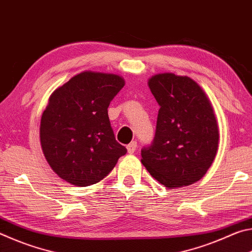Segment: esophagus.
I'll use <instances>...</instances> for the list:
<instances>
[{"label":"esophagus","instance_id":"34e87169","mask_svg":"<svg viewBox=\"0 0 252 252\" xmlns=\"http://www.w3.org/2000/svg\"><path fill=\"white\" fill-rule=\"evenodd\" d=\"M136 141H133V142H131V143H129L126 146V150H127V152L129 153H134L135 152V150H136Z\"/></svg>","mask_w":252,"mask_h":252}]
</instances>
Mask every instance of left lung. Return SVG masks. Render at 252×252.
Listing matches in <instances>:
<instances>
[{"mask_svg":"<svg viewBox=\"0 0 252 252\" xmlns=\"http://www.w3.org/2000/svg\"><path fill=\"white\" fill-rule=\"evenodd\" d=\"M149 88L160 109L155 138L142 148L141 162L170 189L192 185L206 174L218 150V123L210 102L188 76L157 74Z\"/></svg>","mask_w":252,"mask_h":252,"instance_id":"8db88e82","label":"left lung"}]
</instances>
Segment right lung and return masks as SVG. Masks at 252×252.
Here are the masks:
<instances>
[{
	"mask_svg": "<svg viewBox=\"0 0 252 252\" xmlns=\"http://www.w3.org/2000/svg\"><path fill=\"white\" fill-rule=\"evenodd\" d=\"M125 85L121 76L82 72L57 89L41 119L42 150L50 167L78 187L101 181L126 149L116 140L110 102Z\"/></svg>",
	"mask_w": 252,
	"mask_h": 252,
	"instance_id": "obj_1",
	"label": "right lung"
}]
</instances>
